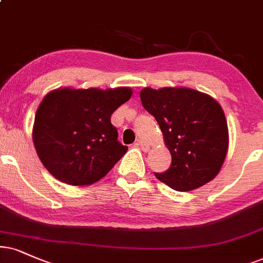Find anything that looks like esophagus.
<instances>
[{
	"mask_svg": "<svg viewBox=\"0 0 263 263\" xmlns=\"http://www.w3.org/2000/svg\"><path fill=\"white\" fill-rule=\"evenodd\" d=\"M135 144L136 145H139V147L142 148V151H144V152H148L149 151V144H147V143H145V142H143L142 139H137Z\"/></svg>",
	"mask_w": 263,
	"mask_h": 263,
	"instance_id": "34e87169",
	"label": "esophagus"
}]
</instances>
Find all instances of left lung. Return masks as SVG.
<instances>
[{"label": "left lung", "instance_id": "obj_1", "mask_svg": "<svg viewBox=\"0 0 263 263\" xmlns=\"http://www.w3.org/2000/svg\"><path fill=\"white\" fill-rule=\"evenodd\" d=\"M143 108L160 126L171 153L170 168L155 177L178 192L204 185L220 172L228 151V127L221 105L185 87L143 88Z\"/></svg>", "mask_w": 263, "mask_h": 263}]
</instances>
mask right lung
<instances>
[{
	"instance_id": "1",
	"label": "right lung",
	"mask_w": 263,
	"mask_h": 263,
	"mask_svg": "<svg viewBox=\"0 0 263 263\" xmlns=\"http://www.w3.org/2000/svg\"><path fill=\"white\" fill-rule=\"evenodd\" d=\"M132 89L59 88L42 99L32 141L53 177L70 185H88L104 177L127 152L118 141L111 114Z\"/></svg>"
}]
</instances>
